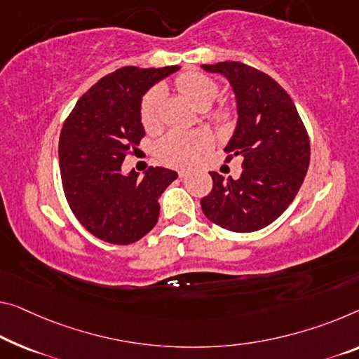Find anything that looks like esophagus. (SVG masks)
<instances>
[{
  "label": "esophagus",
  "mask_w": 359,
  "mask_h": 359,
  "mask_svg": "<svg viewBox=\"0 0 359 359\" xmlns=\"http://www.w3.org/2000/svg\"><path fill=\"white\" fill-rule=\"evenodd\" d=\"M178 175H180V178H186V176L189 175V172H187V170H180Z\"/></svg>",
  "instance_id": "34e87169"
}]
</instances>
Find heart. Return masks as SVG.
Returning <instances> with one entry per match:
<instances>
[{"instance_id":"b5f03b06","label":"heart","mask_w":359,"mask_h":359,"mask_svg":"<svg viewBox=\"0 0 359 359\" xmlns=\"http://www.w3.org/2000/svg\"><path fill=\"white\" fill-rule=\"evenodd\" d=\"M175 86L181 95L189 99L197 109H208L217 99L219 86L217 80L201 72H184L175 79ZM163 88L152 86L141 99L140 118L147 131H156L161 126V107L163 101ZM233 120L229 107L219 106L212 115V122L218 126H228ZM210 136L203 131L172 130L158 140L156 154L163 163L173 167H186L194 163L203 151L210 147Z\"/></svg>"}]
</instances>
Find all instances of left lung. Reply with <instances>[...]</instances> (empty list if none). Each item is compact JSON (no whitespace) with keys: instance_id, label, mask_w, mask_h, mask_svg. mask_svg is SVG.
<instances>
[{"instance_id":"obj_1","label":"left lung","mask_w":359,"mask_h":359,"mask_svg":"<svg viewBox=\"0 0 359 359\" xmlns=\"http://www.w3.org/2000/svg\"><path fill=\"white\" fill-rule=\"evenodd\" d=\"M229 80L237 101V126L224 147L226 162L241 156L239 180L212 172L213 187L202 212L233 233L271 224L294 201L310 165V137L290 96L271 76L244 62L203 64Z\"/></svg>"}]
</instances>
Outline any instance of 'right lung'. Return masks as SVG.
Wrapping results in <instances>:
<instances>
[{
    "label": "right lung",
    "mask_w": 359,
    "mask_h": 359,
    "mask_svg": "<svg viewBox=\"0 0 359 359\" xmlns=\"http://www.w3.org/2000/svg\"><path fill=\"white\" fill-rule=\"evenodd\" d=\"M178 65H128L102 76L79 99L59 137V168L70 210L86 231L109 244L128 245L158 219V197L178 173L149 167L144 176L122 173L131 147L144 137L140 104L158 80Z\"/></svg>",
    "instance_id": "add662e5"
}]
</instances>
